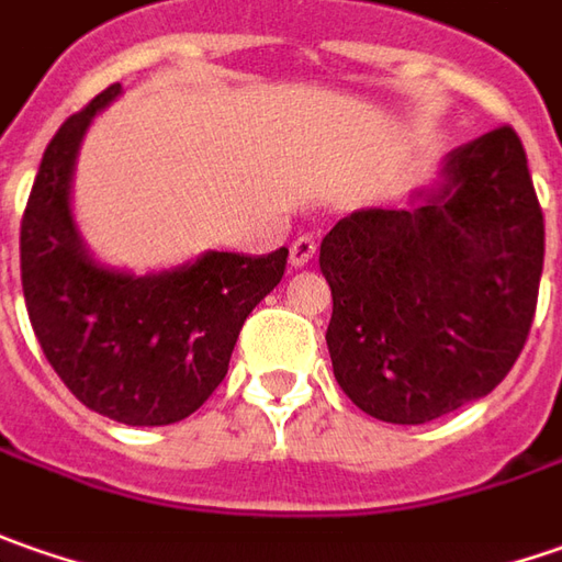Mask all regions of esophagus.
<instances>
[{
    "mask_svg": "<svg viewBox=\"0 0 562 562\" xmlns=\"http://www.w3.org/2000/svg\"><path fill=\"white\" fill-rule=\"evenodd\" d=\"M314 255H317V243L311 236H299L292 243V248H289V263L292 267H304V263L314 261Z\"/></svg>",
    "mask_w": 562,
    "mask_h": 562,
    "instance_id": "34e87169",
    "label": "esophagus"
}]
</instances>
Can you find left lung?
I'll return each instance as SVG.
<instances>
[{
  "label": "left lung",
  "instance_id": "1",
  "mask_svg": "<svg viewBox=\"0 0 562 562\" xmlns=\"http://www.w3.org/2000/svg\"><path fill=\"white\" fill-rule=\"evenodd\" d=\"M541 267L544 217L510 126L448 151L407 207L341 217L319 243L341 392L397 426L485 397L526 345Z\"/></svg>",
  "mask_w": 562,
  "mask_h": 562
}]
</instances>
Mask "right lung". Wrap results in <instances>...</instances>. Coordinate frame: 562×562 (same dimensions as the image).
Masks as SVG:
<instances>
[{"instance_id": "right-lung-1", "label": "right lung", "mask_w": 562, "mask_h": 562, "mask_svg": "<svg viewBox=\"0 0 562 562\" xmlns=\"http://www.w3.org/2000/svg\"><path fill=\"white\" fill-rule=\"evenodd\" d=\"M121 92L111 83L46 146L21 221V282L40 348L77 401L124 426H170L221 385L289 248L263 258L204 251L146 277L99 261L77 229L70 189L87 130Z\"/></svg>"}]
</instances>
